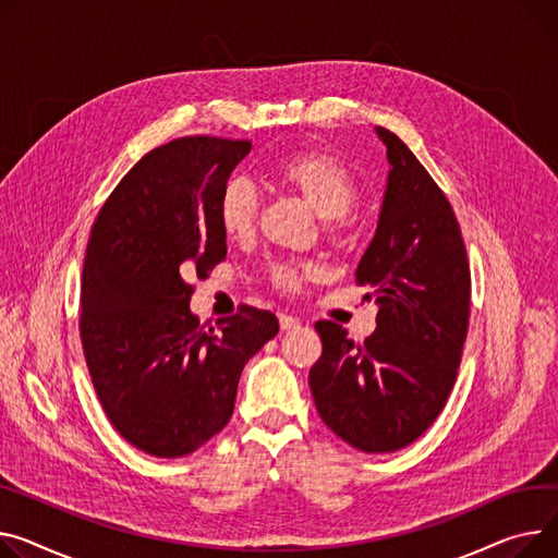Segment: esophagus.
<instances>
[{
    "instance_id": "34e87169",
    "label": "esophagus",
    "mask_w": 558,
    "mask_h": 558,
    "mask_svg": "<svg viewBox=\"0 0 558 558\" xmlns=\"http://www.w3.org/2000/svg\"><path fill=\"white\" fill-rule=\"evenodd\" d=\"M278 323H280V329H282V331H289V329L301 327V320H299V318L287 316V314H278Z\"/></svg>"
}]
</instances>
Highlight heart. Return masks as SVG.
Instances as JSON below:
<instances>
[{
  "mask_svg": "<svg viewBox=\"0 0 558 558\" xmlns=\"http://www.w3.org/2000/svg\"><path fill=\"white\" fill-rule=\"evenodd\" d=\"M278 181L299 195L320 219L339 221L356 204L359 189L352 172L329 155L305 153L289 157L278 168ZM257 217V197L244 181H231L219 199V225L233 240L253 233ZM316 276L312 265H282L274 269V282L284 291L301 289Z\"/></svg>",
  "mask_w": 558,
  "mask_h": 558,
  "instance_id": "1",
  "label": "heart"
}]
</instances>
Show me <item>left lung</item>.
Here are the masks:
<instances>
[{
    "mask_svg": "<svg viewBox=\"0 0 558 558\" xmlns=\"http://www.w3.org/2000/svg\"><path fill=\"white\" fill-rule=\"evenodd\" d=\"M388 177L373 240L354 280L373 289L377 329L356 345L318 320L323 354L310 388L323 422L363 453L413 444L453 388L469 320L471 276L456 213L408 145L375 128Z\"/></svg>",
    "mask_w": 558,
    "mask_h": 558,
    "instance_id": "obj_1",
    "label": "left lung"
}]
</instances>
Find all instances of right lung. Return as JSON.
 I'll return each mask as SVG.
<instances>
[{
  "instance_id": "add662e5",
  "label": "right lung",
  "mask_w": 558,
  "mask_h": 558,
  "mask_svg": "<svg viewBox=\"0 0 558 558\" xmlns=\"http://www.w3.org/2000/svg\"><path fill=\"white\" fill-rule=\"evenodd\" d=\"M248 141L191 136L145 155L94 221L81 287V337L102 411L132 447L183 458L233 415L246 361L278 333L242 307L206 327L191 278L227 257L219 199Z\"/></svg>"
}]
</instances>
